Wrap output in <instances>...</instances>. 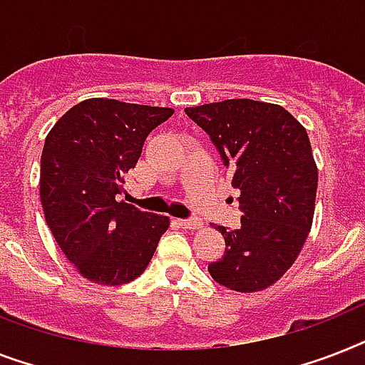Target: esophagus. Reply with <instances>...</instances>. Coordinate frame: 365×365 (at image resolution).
<instances>
[{"mask_svg":"<svg viewBox=\"0 0 365 365\" xmlns=\"http://www.w3.org/2000/svg\"><path fill=\"white\" fill-rule=\"evenodd\" d=\"M178 227H182V229H200L202 227V221H198V219H176Z\"/></svg>","mask_w":365,"mask_h":365,"instance_id":"obj_1","label":"esophagus"}]
</instances>
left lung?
Masks as SVG:
<instances>
[{"mask_svg": "<svg viewBox=\"0 0 365 365\" xmlns=\"http://www.w3.org/2000/svg\"><path fill=\"white\" fill-rule=\"evenodd\" d=\"M208 133L240 191L242 227H215L225 255L208 264L219 285L236 292L264 290L294 264L315 213L317 173L306 127L283 106L253 99L189 106Z\"/></svg>", "mask_w": 365, "mask_h": 365, "instance_id": "obj_1", "label": "left lung"}]
</instances>
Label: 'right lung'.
I'll list each match as a JSON object with an SVG mask.
<instances>
[{"instance_id": "1", "label": "right lung", "mask_w": 365, "mask_h": 365, "mask_svg": "<svg viewBox=\"0 0 365 365\" xmlns=\"http://www.w3.org/2000/svg\"><path fill=\"white\" fill-rule=\"evenodd\" d=\"M173 108L86 99L50 129L41 155V204L59 250L82 277L123 285L150 264L170 219L118 202L146 136Z\"/></svg>"}]
</instances>
